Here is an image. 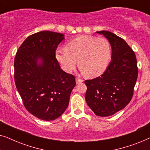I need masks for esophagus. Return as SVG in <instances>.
Masks as SVG:
<instances>
[{
    "label": "esophagus",
    "mask_w": 150,
    "mask_h": 150,
    "mask_svg": "<svg viewBox=\"0 0 150 150\" xmlns=\"http://www.w3.org/2000/svg\"><path fill=\"white\" fill-rule=\"evenodd\" d=\"M83 79H79V78H76V84H79L81 83H83Z\"/></svg>",
    "instance_id": "1"
}]
</instances>
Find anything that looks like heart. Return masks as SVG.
I'll list each match as a JSON object with an SVG mask.
<instances>
[{
	"instance_id": "obj_1",
	"label": "heart",
	"mask_w": 150,
	"mask_h": 150,
	"mask_svg": "<svg viewBox=\"0 0 150 150\" xmlns=\"http://www.w3.org/2000/svg\"><path fill=\"white\" fill-rule=\"evenodd\" d=\"M111 48L105 38L81 35L67 43L65 48L55 51V59L63 71L70 73L77 59L80 71L89 77H96L105 71L111 59Z\"/></svg>"
}]
</instances>
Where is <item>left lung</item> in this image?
Instances as JSON below:
<instances>
[{
  "label": "left lung",
  "mask_w": 150,
  "mask_h": 150,
  "mask_svg": "<svg viewBox=\"0 0 150 150\" xmlns=\"http://www.w3.org/2000/svg\"><path fill=\"white\" fill-rule=\"evenodd\" d=\"M109 42L111 61L101 76L85 81V100L96 115L108 117L128 105L138 76L134 52L124 40L107 30L97 31Z\"/></svg>",
  "instance_id": "obj_1"
}]
</instances>
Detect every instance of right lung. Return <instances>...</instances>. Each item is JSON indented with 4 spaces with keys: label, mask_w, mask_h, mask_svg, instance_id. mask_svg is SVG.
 <instances>
[{
    "label": "right lung",
    "mask_w": 150,
    "mask_h": 150,
    "mask_svg": "<svg viewBox=\"0 0 150 150\" xmlns=\"http://www.w3.org/2000/svg\"><path fill=\"white\" fill-rule=\"evenodd\" d=\"M64 35L43 30L28 36L14 60L16 86L24 105L40 120L59 117L69 104L75 77L63 71L55 59Z\"/></svg>",
    "instance_id": "obj_1"
}]
</instances>
